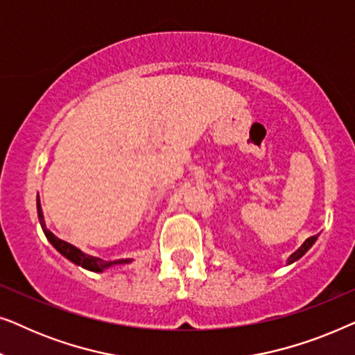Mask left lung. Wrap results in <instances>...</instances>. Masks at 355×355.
<instances>
[{
	"instance_id": "1",
	"label": "left lung",
	"mask_w": 355,
	"mask_h": 355,
	"mask_svg": "<svg viewBox=\"0 0 355 355\" xmlns=\"http://www.w3.org/2000/svg\"><path fill=\"white\" fill-rule=\"evenodd\" d=\"M317 237H318V236H312V237H309V239H307V241H305L302 245H300V249H299V250H295V252H294V254L289 257L288 263H293V261H295V260H299V259H300V257H302V255L305 254V252H307V250L310 249V247H312V245H313V242H315V241H317Z\"/></svg>"
}]
</instances>
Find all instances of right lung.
Here are the masks:
<instances>
[{"label":"right lung","mask_w":355,"mask_h":355,"mask_svg":"<svg viewBox=\"0 0 355 355\" xmlns=\"http://www.w3.org/2000/svg\"><path fill=\"white\" fill-rule=\"evenodd\" d=\"M37 210H38V220H40V225H42V230L45 232L46 239L51 242L53 247L66 257V259H69L71 261H74L76 265H80L84 266V268L90 270V271H103L105 268H108L111 265H121V263H129V259L125 260H114V261H105L101 259H96V257H92V255H87L84 252H80L77 247H74L69 242L66 241H61L60 237H56L55 234L50 230H46L45 226V221H43V213H42V208H40V203L37 202Z\"/></svg>","instance_id":"right-lung-1"}]
</instances>
